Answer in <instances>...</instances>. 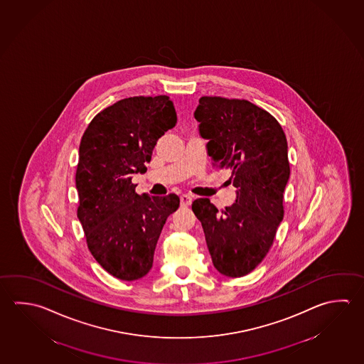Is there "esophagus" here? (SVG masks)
I'll return each instance as SVG.
<instances>
[{
	"instance_id": "obj_1",
	"label": "esophagus",
	"mask_w": 364,
	"mask_h": 364,
	"mask_svg": "<svg viewBox=\"0 0 364 364\" xmlns=\"http://www.w3.org/2000/svg\"><path fill=\"white\" fill-rule=\"evenodd\" d=\"M192 203L191 195H181V206H188Z\"/></svg>"
}]
</instances>
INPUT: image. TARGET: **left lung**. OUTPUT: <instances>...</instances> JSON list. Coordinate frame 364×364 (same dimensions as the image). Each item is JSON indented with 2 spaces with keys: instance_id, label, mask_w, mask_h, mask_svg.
I'll use <instances>...</instances> for the list:
<instances>
[{
  "instance_id": "left-lung-1",
  "label": "left lung",
  "mask_w": 364,
  "mask_h": 364,
  "mask_svg": "<svg viewBox=\"0 0 364 364\" xmlns=\"http://www.w3.org/2000/svg\"><path fill=\"white\" fill-rule=\"evenodd\" d=\"M213 166L231 172L236 203L218 210L209 198L192 203L215 269L227 277L254 271L284 219L290 177L287 139L274 117L247 100L204 96L195 110Z\"/></svg>"
}]
</instances>
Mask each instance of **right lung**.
I'll return each mask as SVG.
<instances>
[{
    "label": "right lung",
    "mask_w": 364,
    "mask_h": 364,
    "mask_svg": "<svg viewBox=\"0 0 364 364\" xmlns=\"http://www.w3.org/2000/svg\"><path fill=\"white\" fill-rule=\"evenodd\" d=\"M177 123L168 96H136L100 112L80 139L75 187L87 246L107 273L134 281L151 269L174 193L139 195L132 176L145 173L158 139Z\"/></svg>",
    "instance_id": "add662e5"
}]
</instances>
